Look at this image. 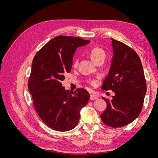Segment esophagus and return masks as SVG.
Listing matches in <instances>:
<instances>
[{"mask_svg":"<svg viewBox=\"0 0 158 158\" xmlns=\"http://www.w3.org/2000/svg\"><path fill=\"white\" fill-rule=\"evenodd\" d=\"M98 98L96 96H95L94 95H90V99L91 100H96Z\"/></svg>","mask_w":158,"mask_h":158,"instance_id":"1","label":"esophagus"}]
</instances>
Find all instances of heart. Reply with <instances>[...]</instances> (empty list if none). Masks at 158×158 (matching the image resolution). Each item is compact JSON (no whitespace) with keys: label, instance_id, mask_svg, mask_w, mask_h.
I'll return each instance as SVG.
<instances>
[{"label":"heart","instance_id":"1","mask_svg":"<svg viewBox=\"0 0 158 158\" xmlns=\"http://www.w3.org/2000/svg\"><path fill=\"white\" fill-rule=\"evenodd\" d=\"M89 55L95 63H97L98 61L102 60V59H105L106 58V52L102 49V48H99V47H94L92 49H91L89 51ZM78 64V56H75L73 62V65L74 67L77 66ZM95 81H92V84H95Z\"/></svg>","mask_w":158,"mask_h":158}]
</instances>
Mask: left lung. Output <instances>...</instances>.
<instances>
[{
  "label": "left lung",
  "instance_id": "obj_1",
  "mask_svg": "<svg viewBox=\"0 0 158 158\" xmlns=\"http://www.w3.org/2000/svg\"><path fill=\"white\" fill-rule=\"evenodd\" d=\"M113 56L102 89L114 92L112 100L102 97L107 108L102 121L113 128L128 125L139 115L146 93V82L139 56L130 47L111 38Z\"/></svg>",
  "mask_w": 158,
  "mask_h": 158
}]
</instances>
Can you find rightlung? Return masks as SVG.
Here are the masks:
<instances>
[{
    "mask_svg": "<svg viewBox=\"0 0 158 158\" xmlns=\"http://www.w3.org/2000/svg\"><path fill=\"white\" fill-rule=\"evenodd\" d=\"M89 42L59 35L45 44L33 58L28 89L38 115L55 131L73 129L80 120L81 109L88 103L89 94L85 89L74 92L66 90L61 82L71 71L76 50Z\"/></svg>",
    "mask_w": 158,
    "mask_h": 158,
    "instance_id": "add662e5",
    "label": "right lung"
}]
</instances>
